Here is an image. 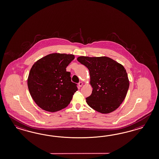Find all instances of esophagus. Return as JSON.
<instances>
[{"label":"esophagus","instance_id":"obj_1","mask_svg":"<svg viewBox=\"0 0 159 159\" xmlns=\"http://www.w3.org/2000/svg\"><path fill=\"white\" fill-rule=\"evenodd\" d=\"M83 85V83L82 82H79V84H78V85H79V87H81Z\"/></svg>","mask_w":159,"mask_h":159}]
</instances>
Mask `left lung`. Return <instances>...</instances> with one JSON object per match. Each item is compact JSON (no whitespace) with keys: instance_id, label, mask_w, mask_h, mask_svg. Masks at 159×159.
I'll list each match as a JSON object with an SVG mask.
<instances>
[{"instance_id":"left-lung-1","label":"left lung","mask_w":159,"mask_h":159,"mask_svg":"<svg viewBox=\"0 0 159 159\" xmlns=\"http://www.w3.org/2000/svg\"><path fill=\"white\" fill-rule=\"evenodd\" d=\"M77 60L89 70V84L93 89L86 98L87 103L102 114L115 111L124 101L129 87L124 66L106 56H80Z\"/></svg>"}]
</instances>
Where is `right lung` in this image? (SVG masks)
I'll list each match as a JSON object with an SVG mask.
<instances>
[{
  "label": "right lung",
  "instance_id": "obj_1",
  "mask_svg": "<svg viewBox=\"0 0 159 159\" xmlns=\"http://www.w3.org/2000/svg\"><path fill=\"white\" fill-rule=\"evenodd\" d=\"M74 58V54L54 53L32 66L27 78L28 89L35 103L43 110L56 112L70 104L78 88L66 68Z\"/></svg>",
  "mask_w": 159,
  "mask_h": 159
}]
</instances>
